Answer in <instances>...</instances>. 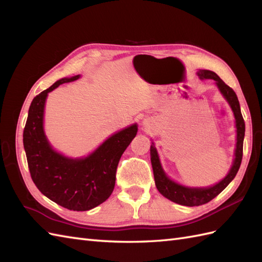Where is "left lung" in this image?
I'll list each match as a JSON object with an SVG mask.
<instances>
[{
    "label": "left lung",
    "instance_id": "1",
    "mask_svg": "<svg viewBox=\"0 0 262 262\" xmlns=\"http://www.w3.org/2000/svg\"><path fill=\"white\" fill-rule=\"evenodd\" d=\"M200 80H213L214 84L217 87L219 92L222 96L228 102L235 118V128H236V145L234 150V158L231 168L225 175L223 179H221L216 184L208 187H189L181 185L179 182L172 180L165 172L160 155L157 153L154 142L150 145V163H152L153 173L155 186L158 191L168 200L178 203L180 205H186V207H198L208 203L212 199H214L219 193L229 185L239 169V166L243 158V143L245 138V122L241 113V106L238 98H237L235 92L227 86L223 81L221 80L220 76L209 70H199L196 72Z\"/></svg>",
    "mask_w": 262,
    "mask_h": 262
}]
</instances>
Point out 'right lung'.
<instances>
[{
	"label": "right lung",
	"instance_id": "add662e5",
	"mask_svg": "<svg viewBox=\"0 0 262 262\" xmlns=\"http://www.w3.org/2000/svg\"><path fill=\"white\" fill-rule=\"evenodd\" d=\"M80 77H63L33 99L23 142L30 176L39 191L68 210L89 211L113 193L119 160L136 138L138 123L112 134L84 157H70L54 149L43 128L47 97L61 84Z\"/></svg>",
	"mask_w": 262,
	"mask_h": 262
}]
</instances>
